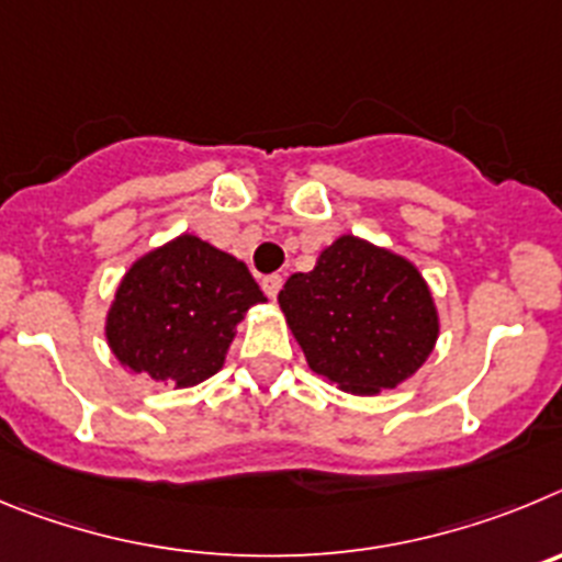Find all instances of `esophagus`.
I'll use <instances>...</instances> for the list:
<instances>
[{"mask_svg": "<svg viewBox=\"0 0 562 562\" xmlns=\"http://www.w3.org/2000/svg\"><path fill=\"white\" fill-rule=\"evenodd\" d=\"M260 285H262V291H266V296H269V300H274L277 293H280V288H282V277L280 274H266L260 280Z\"/></svg>", "mask_w": 562, "mask_h": 562, "instance_id": "1", "label": "esophagus"}]
</instances>
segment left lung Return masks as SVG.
I'll return each mask as SVG.
<instances>
[{
    "mask_svg": "<svg viewBox=\"0 0 562 562\" xmlns=\"http://www.w3.org/2000/svg\"><path fill=\"white\" fill-rule=\"evenodd\" d=\"M280 307L316 375L350 394L401 386L431 356L439 316L412 260L341 235L307 274H291Z\"/></svg>",
    "mask_w": 562,
    "mask_h": 562,
    "instance_id": "1",
    "label": "left lung"
}]
</instances>
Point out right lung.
<instances>
[{"label": "right lung", "instance_id": "obj_1", "mask_svg": "<svg viewBox=\"0 0 562 562\" xmlns=\"http://www.w3.org/2000/svg\"><path fill=\"white\" fill-rule=\"evenodd\" d=\"M266 302L246 262L179 235L125 271L105 316V341L134 375L195 386L224 367L237 322Z\"/></svg>", "mask_w": 562, "mask_h": 562}]
</instances>
